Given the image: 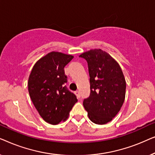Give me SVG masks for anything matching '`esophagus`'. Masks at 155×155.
<instances>
[{
  "label": "esophagus",
  "mask_w": 155,
  "mask_h": 155,
  "mask_svg": "<svg viewBox=\"0 0 155 155\" xmlns=\"http://www.w3.org/2000/svg\"><path fill=\"white\" fill-rule=\"evenodd\" d=\"M75 94L76 96H77L78 99L80 98V92H79V91H76V92H75Z\"/></svg>",
  "instance_id": "obj_1"
}]
</instances>
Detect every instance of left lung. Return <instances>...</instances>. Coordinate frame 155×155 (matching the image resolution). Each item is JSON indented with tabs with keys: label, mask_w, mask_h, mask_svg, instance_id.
I'll return each instance as SVG.
<instances>
[{
	"label": "left lung",
	"mask_w": 155,
	"mask_h": 155,
	"mask_svg": "<svg viewBox=\"0 0 155 155\" xmlns=\"http://www.w3.org/2000/svg\"><path fill=\"white\" fill-rule=\"evenodd\" d=\"M80 57L87 62L90 94L83 106L91 121L103 125L120 111L126 96V83L120 65L101 49H92Z\"/></svg>",
	"instance_id": "left-lung-1"
}]
</instances>
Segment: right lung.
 <instances>
[{
  "mask_svg": "<svg viewBox=\"0 0 155 155\" xmlns=\"http://www.w3.org/2000/svg\"><path fill=\"white\" fill-rule=\"evenodd\" d=\"M73 58L72 55L50 52L35 63L29 75V96L39 115L50 124L66 120L78 101L64 85L67 82L64 67Z\"/></svg>",
  "mask_w": 155,
  "mask_h": 155,
  "instance_id": "obj_1",
  "label": "right lung"
}]
</instances>
